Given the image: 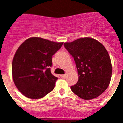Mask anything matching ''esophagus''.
I'll return each mask as SVG.
<instances>
[{
    "label": "esophagus",
    "mask_w": 123,
    "mask_h": 123,
    "mask_svg": "<svg viewBox=\"0 0 123 123\" xmlns=\"http://www.w3.org/2000/svg\"><path fill=\"white\" fill-rule=\"evenodd\" d=\"M61 77L62 78H66V74L61 75Z\"/></svg>",
    "instance_id": "esophagus-1"
}]
</instances>
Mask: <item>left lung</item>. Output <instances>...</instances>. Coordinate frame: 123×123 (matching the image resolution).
Listing matches in <instances>:
<instances>
[{
  "label": "left lung",
  "mask_w": 123,
  "mask_h": 123,
  "mask_svg": "<svg viewBox=\"0 0 123 123\" xmlns=\"http://www.w3.org/2000/svg\"><path fill=\"white\" fill-rule=\"evenodd\" d=\"M64 46L74 59L78 74V82L70 87L72 92L85 100L102 94L112 75L111 59L105 47L90 37L67 42Z\"/></svg>",
  "instance_id": "1"
}]
</instances>
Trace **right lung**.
<instances>
[{"label": "right lung", "instance_id": "right-lung-1", "mask_svg": "<svg viewBox=\"0 0 123 123\" xmlns=\"http://www.w3.org/2000/svg\"><path fill=\"white\" fill-rule=\"evenodd\" d=\"M62 45V42L31 37L18 47L12 61V77L23 95L40 99L53 90L58 78L51 74L52 56Z\"/></svg>", "mask_w": 123, "mask_h": 123}]
</instances>
